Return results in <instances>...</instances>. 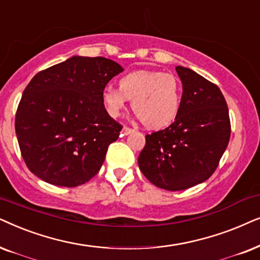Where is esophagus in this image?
<instances>
[{
	"label": "esophagus",
	"mask_w": 260,
	"mask_h": 260,
	"mask_svg": "<svg viewBox=\"0 0 260 260\" xmlns=\"http://www.w3.org/2000/svg\"><path fill=\"white\" fill-rule=\"evenodd\" d=\"M132 132H133L132 128H129V127H127V126H124L122 128V133L124 134V136H127V134H129V133H132Z\"/></svg>",
	"instance_id": "esophagus-1"
}]
</instances>
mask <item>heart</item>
Returning <instances> with one entry per match:
<instances>
[{
    "mask_svg": "<svg viewBox=\"0 0 260 260\" xmlns=\"http://www.w3.org/2000/svg\"><path fill=\"white\" fill-rule=\"evenodd\" d=\"M103 106L112 117L120 116L127 100L145 126L159 129L169 126L177 116L182 101V86L174 75L164 71L138 70L124 75L119 88L102 90Z\"/></svg>",
    "mask_w": 260,
    "mask_h": 260,
    "instance_id": "b5f03b06",
    "label": "heart"
}]
</instances>
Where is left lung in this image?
<instances>
[{
  "label": "left lung",
  "instance_id": "left-lung-1",
  "mask_svg": "<svg viewBox=\"0 0 260 260\" xmlns=\"http://www.w3.org/2000/svg\"><path fill=\"white\" fill-rule=\"evenodd\" d=\"M183 84L174 122L146 136L138 162L158 188L178 191L205 182L216 170L231 137L228 107L219 86L188 68L176 67Z\"/></svg>",
  "mask_w": 260,
  "mask_h": 260
}]
</instances>
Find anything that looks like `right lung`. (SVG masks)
I'll return each instance as SVG.
<instances>
[{"instance_id":"1","label":"right lung","mask_w":260,"mask_h":260,"mask_svg":"<svg viewBox=\"0 0 260 260\" xmlns=\"http://www.w3.org/2000/svg\"><path fill=\"white\" fill-rule=\"evenodd\" d=\"M122 71L107 58L76 55L30 79L15 115L20 151L30 172L68 188L98 174L122 129L107 113L102 90Z\"/></svg>"}]
</instances>
